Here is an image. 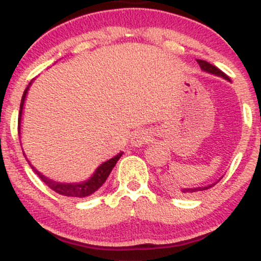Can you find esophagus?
I'll return each mask as SVG.
<instances>
[{"instance_id":"obj_1","label":"esophagus","mask_w":261,"mask_h":261,"mask_svg":"<svg viewBox=\"0 0 261 261\" xmlns=\"http://www.w3.org/2000/svg\"><path fill=\"white\" fill-rule=\"evenodd\" d=\"M149 140H151V136H149L147 131L141 130L139 133L135 134L133 139H131V146H134V147H141L145 143H147Z\"/></svg>"}]
</instances>
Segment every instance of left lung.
<instances>
[{"label":"left lung","instance_id":"left-lung-1","mask_svg":"<svg viewBox=\"0 0 261 261\" xmlns=\"http://www.w3.org/2000/svg\"><path fill=\"white\" fill-rule=\"evenodd\" d=\"M197 64L200 65V67H201V70L206 71V72L212 73V74H216V76H221V77H223L224 80L229 81V77L227 76V74H224V73L222 72V71L218 70V68L216 67V66H214V65L208 64V62H207V61H205V60H197ZM216 182H217V181H216ZM216 182H214V184H210V185H207V187L194 188V189H180V190H181V193H184V194H187V193H190V194H191V193H196V191L207 190V189H210V188L214 187V185L216 184Z\"/></svg>","mask_w":261,"mask_h":261}]
</instances>
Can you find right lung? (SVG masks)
Wrapping results in <instances>:
<instances>
[{
  "mask_svg": "<svg viewBox=\"0 0 261 261\" xmlns=\"http://www.w3.org/2000/svg\"><path fill=\"white\" fill-rule=\"evenodd\" d=\"M31 85H32V82L29 83V86ZM29 86L25 88L24 93H23L22 100H20L19 118H18V130H19V134H20V119H22L23 106H24V100L27 97V93H28ZM23 154L25 155V153H23ZM121 155H122V152H120L119 154H116L115 157L110 158L109 161L101 163L100 166L97 168V170L94 172V174H93L91 178L88 179V180H86L83 182H72V184H71V182H59V181L53 180V179L46 178V176H44L40 172H38V170L32 166L31 162H29L28 160L27 161H28L29 166L32 167V169L39 175V178H40L41 180H43L45 184L47 185V187L51 189V190L56 191V193L60 194V195L68 196V197H79V199H82V197L89 196V195H92V194H94L95 191H97L98 189H99L101 185L106 182L108 176H109V174H110V172H112L114 167H115L116 162L119 161V158H120Z\"/></svg>",
  "mask_w": 261,
  "mask_h": 261,
  "instance_id": "obj_1",
  "label": "right lung"
}]
</instances>
